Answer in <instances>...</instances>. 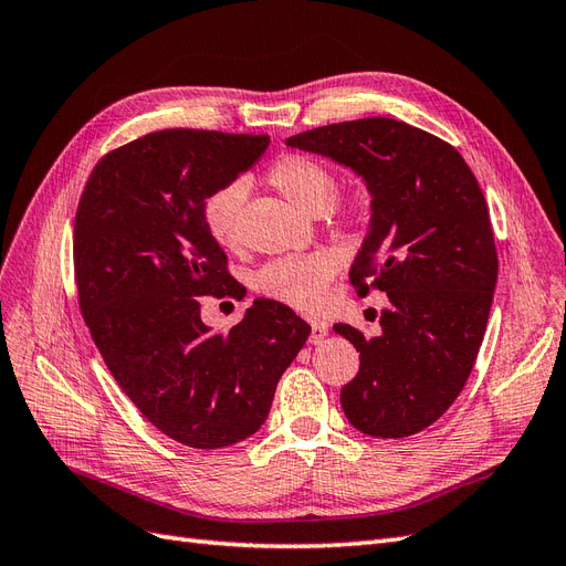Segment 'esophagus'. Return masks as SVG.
<instances>
[{
    "label": "esophagus",
    "mask_w": 566,
    "mask_h": 566,
    "mask_svg": "<svg viewBox=\"0 0 566 566\" xmlns=\"http://www.w3.org/2000/svg\"><path fill=\"white\" fill-rule=\"evenodd\" d=\"M310 325H312L310 342H312V345H321L323 337L328 335V323L321 321V318H310Z\"/></svg>",
    "instance_id": "34e87169"
}]
</instances>
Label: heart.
<instances>
[{
	"label": "heart",
	"instance_id": "1",
	"mask_svg": "<svg viewBox=\"0 0 566 566\" xmlns=\"http://www.w3.org/2000/svg\"><path fill=\"white\" fill-rule=\"evenodd\" d=\"M266 179L295 208L310 214L321 212L333 227H347L356 219V198L335 193V172L316 158L300 156V153L281 156L271 163ZM245 198L248 181L231 179L202 200L200 221L217 245L231 250L241 243V212ZM331 276L333 264L321 254L285 256V260H273L256 271L254 287L256 293L293 306V310H312L321 302Z\"/></svg>",
	"mask_w": 566,
	"mask_h": 566
}]
</instances>
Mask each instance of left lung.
Listing matches in <instances>:
<instances>
[{
    "instance_id": "left-lung-1",
    "label": "left lung",
    "mask_w": 566,
    "mask_h": 566,
    "mask_svg": "<svg viewBox=\"0 0 566 566\" xmlns=\"http://www.w3.org/2000/svg\"><path fill=\"white\" fill-rule=\"evenodd\" d=\"M364 177L370 227L349 271L358 295L382 290L378 337L349 323L333 328L361 358L342 387L358 432L401 439L447 413L482 347L499 279L491 217L460 153L439 136L391 117H364L290 136Z\"/></svg>"
}]
</instances>
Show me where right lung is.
<instances>
[{
  "label": "right lung",
  "instance_id": "obj_1",
  "mask_svg": "<svg viewBox=\"0 0 566 566\" xmlns=\"http://www.w3.org/2000/svg\"><path fill=\"white\" fill-rule=\"evenodd\" d=\"M266 146V134L150 132L106 153L77 205L75 283L94 345L144 418L191 449L231 447L260 430L312 333L264 297L229 333L200 318L196 297L235 283L200 205Z\"/></svg>",
  "mask_w": 566,
  "mask_h": 566
}]
</instances>
